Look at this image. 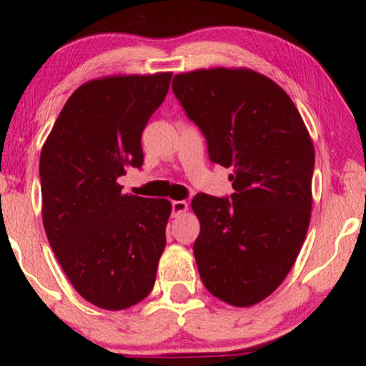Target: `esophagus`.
<instances>
[{"label":"esophagus","instance_id":"34e87169","mask_svg":"<svg viewBox=\"0 0 366 366\" xmlns=\"http://www.w3.org/2000/svg\"><path fill=\"white\" fill-rule=\"evenodd\" d=\"M172 208H173V217H179V214H183L188 209V203L183 202V199H178V202L172 203Z\"/></svg>","mask_w":366,"mask_h":366}]
</instances>
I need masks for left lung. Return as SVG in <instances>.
<instances>
[{
  "mask_svg": "<svg viewBox=\"0 0 366 366\" xmlns=\"http://www.w3.org/2000/svg\"><path fill=\"white\" fill-rule=\"evenodd\" d=\"M172 86L207 138L209 159L233 169L232 202L204 193L192 202L199 277L222 302L252 307L282 285L307 237L312 138L287 92L253 69L179 73Z\"/></svg>",
  "mask_w": 366,
  "mask_h": 366,
  "instance_id": "1",
  "label": "left lung"
}]
</instances>
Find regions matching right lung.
I'll list each match as a JSON object with an SVG mask.
<instances>
[{
  "mask_svg": "<svg viewBox=\"0 0 366 366\" xmlns=\"http://www.w3.org/2000/svg\"><path fill=\"white\" fill-rule=\"evenodd\" d=\"M172 74L86 81L43 144L44 232L74 290L98 308L133 307L157 280L172 203L123 194L117 179L143 164L142 133L167 97Z\"/></svg>",
  "mask_w": 366,
  "mask_h": 366,
  "instance_id": "right-lung-1",
  "label": "right lung"
}]
</instances>
